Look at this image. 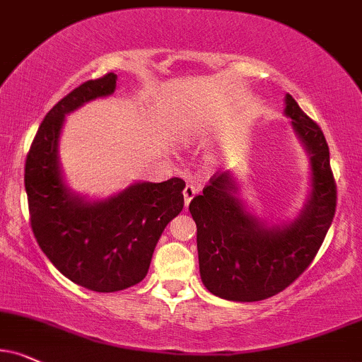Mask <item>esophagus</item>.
Listing matches in <instances>:
<instances>
[{
  "label": "esophagus",
  "instance_id": "1",
  "mask_svg": "<svg viewBox=\"0 0 362 362\" xmlns=\"http://www.w3.org/2000/svg\"><path fill=\"white\" fill-rule=\"evenodd\" d=\"M196 194H198V188H196V186H193V185H186L185 186V189H182V196H185V206L186 208L189 206L191 199H193Z\"/></svg>",
  "mask_w": 362,
  "mask_h": 362
}]
</instances>
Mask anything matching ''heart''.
Segmentation results:
<instances>
[{"instance_id": "heart-1", "label": "heart", "mask_w": 362, "mask_h": 362, "mask_svg": "<svg viewBox=\"0 0 362 362\" xmlns=\"http://www.w3.org/2000/svg\"><path fill=\"white\" fill-rule=\"evenodd\" d=\"M191 131H193V126L189 124V126H186L185 129H182V134H185V136H188V134H191Z\"/></svg>"}]
</instances>
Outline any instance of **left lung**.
<instances>
[{
	"instance_id": "obj_1",
	"label": "left lung",
	"mask_w": 362,
	"mask_h": 362,
	"mask_svg": "<svg viewBox=\"0 0 362 362\" xmlns=\"http://www.w3.org/2000/svg\"><path fill=\"white\" fill-rule=\"evenodd\" d=\"M284 114L309 158L310 193L298 215L280 225L252 213L233 173L215 174L189 203L202 282L213 296L257 302L288 287L322 245L336 213V182L322 131L285 95Z\"/></svg>"
}]
</instances>
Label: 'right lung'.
<instances>
[{
	"mask_svg": "<svg viewBox=\"0 0 362 362\" xmlns=\"http://www.w3.org/2000/svg\"><path fill=\"white\" fill-rule=\"evenodd\" d=\"M117 75L88 80L53 105L40 124L25 164L31 230L53 265L93 292H117L147 275L158 240L181 213L185 181H136L107 198L90 199L66 185L60 136L65 115L112 95Z\"/></svg>",
	"mask_w": 362,
	"mask_h": 362,
	"instance_id": "1",
	"label": "right lung"
}]
</instances>
